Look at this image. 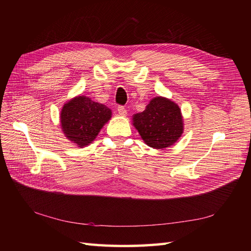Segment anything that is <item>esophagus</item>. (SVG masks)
I'll list each match as a JSON object with an SVG mask.
<instances>
[{"instance_id": "34e87169", "label": "esophagus", "mask_w": 251, "mask_h": 251, "mask_svg": "<svg viewBox=\"0 0 251 251\" xmlns=\"http://www.w3.org/2000/svg\"><path fill=\"white\" fill-rule=\"evenodd\" d=\"M119 115H123V116H126V109L125 107H123V105H119L118 109H117Z\"/></svg>"}]
</instances>
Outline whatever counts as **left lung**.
I'll return each instance as SVG.
<instances>
[{
	"label": "left lung",
	"instance_id": "1",
	"mask_svg": "<svg viewBox=\"0 0 251 251\" xmlns=\"http://www.w3.org/2000/svg\"><path fill=\"white\" fill-rule=\"evenodd\" d=\"M133 125L149 147L157 150L169 148L183 133V118L177 103L157 96L146 110L133 116Z\"/></svg>",
	"mask_w": 251,
	"mask_h": 251
}]
</instances>
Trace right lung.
Returning a JSON list of instances; mask_svg holds the SVG:
<instances>
[{"mask_svg":"<svg viewBox=\"0 0 251 251\" xmlns=\"http://www.w3.org/2000/svg\"><path fill=\"white\" fill-rule=\"evenodd\" d=\"M111 117L112 111L104 104L87 96H76L64 104L60 125L66 137L82 148L96 138Z\"/></svg>","mask_w":251,"mask_h":251,"instance_id":"add662e5","label":"right lung"}]
</instances>
